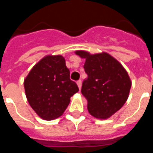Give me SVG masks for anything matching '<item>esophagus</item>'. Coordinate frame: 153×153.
I'll return each mask as SVG.
<instances>
[{"label":"esophagus","mask_w":153,"mask_h":153,"mask_svg":"<svg viewBox=\"0 0 153 153\" xmlns=\"http://www.w3.org/2000/svg\"><path fill=\"white\" fill-rule=\"evenodd\" d=\"M76 83H77V85H78V87H79V89H81V87H82V81H81V80H78Z\"/></svg>","instance_id":"1"}]
</instances>
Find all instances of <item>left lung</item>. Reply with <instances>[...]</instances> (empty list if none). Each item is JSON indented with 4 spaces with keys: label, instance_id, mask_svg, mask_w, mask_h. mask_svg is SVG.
Here are the masks:
<instances>
[{
    "label": "left lung",
    "instance_id": "8db88e82",
    "mask_svg": "<svg viewBox=\"0 0 153 153\" xmlns=\"http://www.w3.org/2000/svg\"><path fill=\"white\" fill-rule=\"evenodd\" d=\"M85 59L88 78L83 80L82 94L88 101V110L97 119H107L124 106L131 88L127 71L118 60L106 52L90 54L76 51Z\"/></svg>",
    "mask_w": 153,
    "mask_h": 153
}]
</instances>
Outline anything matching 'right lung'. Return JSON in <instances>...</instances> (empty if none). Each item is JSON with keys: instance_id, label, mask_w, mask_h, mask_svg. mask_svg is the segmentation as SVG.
Returning <instances> with one entry per match:
<instances>
[{"instance_id": "obj_1", "label": "right lung", "mask_w": 153, "mask_h": 153, "mask_svg": "<svg viewBox=\"0 0 153 153\" xmlns=\"http://www.w3.org/2000/svg\"><path fill=\"white\" fill-rule=\"evenodd\" d=\"M29 105L41 118H58L79 91L70 79V70L62 56H46L32 68L24 81Z\"/></svg>"}]
</instances>
